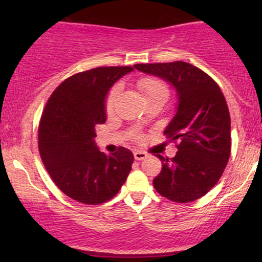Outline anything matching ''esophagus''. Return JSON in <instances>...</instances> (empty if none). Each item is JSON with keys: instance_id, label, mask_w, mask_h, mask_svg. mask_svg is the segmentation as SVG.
<instances>
[{"instance_id": "esophagus-1", "label": "esophagus", "mask_w": 262, "mask_h": 262, "mask_svg": "<svg viewBox=\"0 0 262 262\" xmlns=\"http://www.w3.org/2000/svg\"><path fill=\"white\" fill-rule=\"evenodd\" d=\"M146 156L148 154L144 151H139V150H137V151H134V159L135 160L140 161V160H144V159H146Z\"/></svg>"}]
</instances>
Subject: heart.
I'll return each mask as SVG.
<instances>
[{
	"mask_svg": "<svg viewBox=\"0 0 262 262\" xmlns=\"http://www.w3.org/2000/svg\"><path fill=\"white\" fill-rule=\"evenodd\" d=\"M138 86L140 87L141 91L144 92L146 98L152 97L156 95H166L169 93L166 85L162 82L161 80L156 79V77H143L138 81ZM119 93H121V86L116 85L111 89V91L108 92L107 98H106V111L108 113H111L113 111L114 104H116L117 98H118ZM139 138L140 137H137Z\"/></svg>",
	"mask_w": 262,
	"mask_h": 262,
	"instance_id": "obj_1",
	"label": "heart"
}]
</instances>
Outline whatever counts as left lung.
<instances>
[{
	"label": "left lung",
	"mask_w": 262,
	"mask_h": 262,
	"mask_svg": "<svg viewBox=\"0 0 262 262\" xmlns=\"http://www.w3.org/2000/svg\"><path fill=\"white\" fill-rule=\"evenodd\" d=\"M137 70L171 83L176 114L164 134L177 143L176 155L164 158L154 187L162 197L187 203L203 197L223 175L230 155V116L212 77L185 61L137 64Z\"/></svg>",
	"instance_id": "obj_1"
}]
</instances>
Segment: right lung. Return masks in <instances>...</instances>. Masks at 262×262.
Listing matches in <instances>:
<instances>
[{"mask_svg":"<svg viewBox=\"0 0 262 262\" xmlns=\"http://www.w3.org/2000/svg\"><path fill=\"white\" fill-rule=\"evenodd\" d=\"M132 66L96 68L75 74L56 87L38 129L40 158L62 192L77 202L101 204L119 192L132 170L133 152L106 155L95 143L96 125L106 122V96Z\"/></svg>","mask_w":262,"mask_h":262,"instance_id":"1","label":"right lung"}]
</instances>
